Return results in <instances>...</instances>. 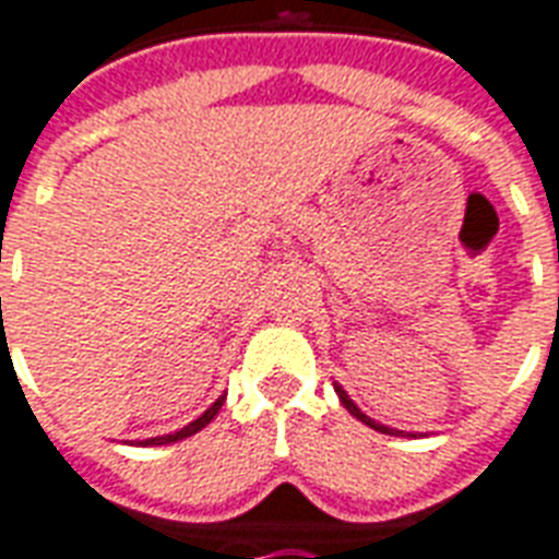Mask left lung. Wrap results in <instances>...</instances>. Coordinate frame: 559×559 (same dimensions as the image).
<instances>
[{
  "label": "left lung",
  "mask_w": 559,
  "mask_h": 559,
  "mask_svg": "<svg viewBox=\"0 0 559 559\" xmlns=\"http://www.w3.org/2000/svg\"><path fill=\"white\" fill-rule=\"evenodd\" d=\"M334 390H336V395H340V402H343V407H346V411L352 413L355 419H360V421H364V425L374 428V431L390 433V437H404V431H395V428H386V425H381V421L369 419V416H366V413L360 411V407H357V404L352 402V399H348V393H346V390H343V386H340V383H334ZM411 437H416V433H411Z\"/></svg>",
  "instance_id": "8db88e82"
}]
</instances>
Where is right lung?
<instances>
[{"mask_svg":"<svg viewBox=\"0 0 559 559\" xmlns=\"http://www.w3.org/2000/svg\"><path fill=\"white\" fill-rule=\"evenodd\" d=\"M223 402H225V395H223V399H216V402H213L211 407H207V411H204L202 416H199V419L190 421V425H185L181 431L166 433V437H152V440H143V442H140V445H166V442H178V440H185V437H193L195 431H202L204 425H211V419H213V416H216V413H219Z\"/></svg>","mask_w":559,"mask_h":559,"instance_id":"right-lung-1","label":"right lung"}]
</instances>
